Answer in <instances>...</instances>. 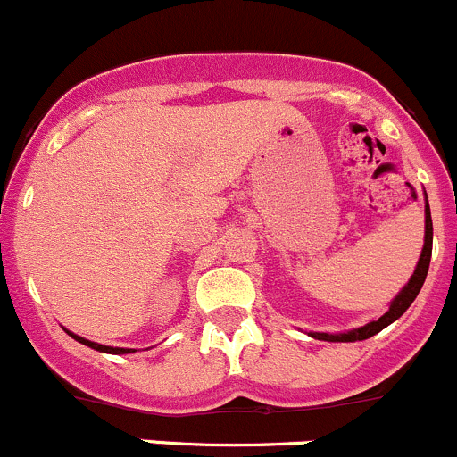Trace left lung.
Wrapping results in <instances>:
<instances>
[{
    "mask_svg": "<svg viewBox=\"0 0 457 457\" xmlns=\"http://www.w3.org/2000/svg\"><path fill=\"white\" fill-rule=\"evenodd\" d=\"M432 213H429V203H428V194H425V242H423V250H421V259H419L417 270L414 274L410 276L408 285L395 295V300L388 306V311L384 312L382 317L378 320L369 321V324L356 328V330L350 332H341V335H328V332H309L312 339H320V341H332V343H350V341H365L369 337L378 335V332L384 330L386 326H391L395 320L403 315L408 311V306L412 304L414 297L419 295L421 287L425 283V276H428L429 270V259H432Z\"/></svg>",
    "mask_w": 457,
    "mask_h": 457,
    "instance_id": "1",
    "label": "left lung"
}]
</instances>
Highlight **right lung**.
Returning a JSON list of instances; mask_svg holds the SVG:
<instances>
[{"label": "right lung", "instance_id": "1", "mask_svg": "<svg viewBox=\"0 0 457 457\" xmlns=\"http://www.w3.org/2000/svg\"><path fill=\"white\" fill-rule=\"evenodd\" d=\"M66 332H69V330H66ZM69 335L73 337L75 341L84 343V345H88V347H92V350H96V352H105V353H131V352H136V350H127V347H110V345H101V343L88 341V339H84V337L73 335V332H69Z\"/></svg>", "mask_w": 457, "mask_h": 457}]
</instances>
